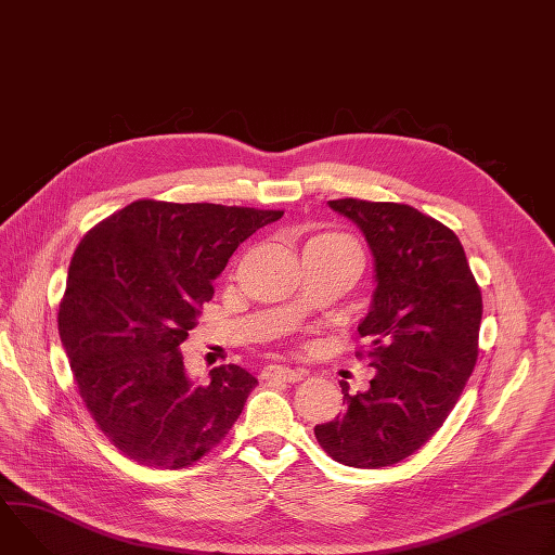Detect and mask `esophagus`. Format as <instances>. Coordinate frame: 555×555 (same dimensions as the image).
Here are the masks:
<instances>
[{
    "mask_svg": "<svg viewBox=\"0 0 555 555\" xmlns=\"http://www.w3.org/2000/svg\"><path fill=\"white\" fill-rule=\"evenodd\" d=\"M300 369H289L283 364H270L261 371V379H283V382H300L302 379Z\"/></svg>",
    "mask_w": 555,
    "mask_h": 555,
    "instance_id": "esophagus-1",
    "label": "esophagus"
}]
</instances>
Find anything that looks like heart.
Here are the masks:
<instances>
[{
    "instance_id": "obj_1",
    "label": "heart",
    "mask_w": 555,
    "mask_h": 555,
    "mask_svg": "<svg viewBox=\"0 0 555 555\" xmlns=\"http://www.w3.org/2000/svg\"><path fill=\"white\" fill-rule=\"evenodd\" d=\"M307 246H353L356 248V242L351 240V236L340 234V232H325V234L313 236Z\"/></svg>"
}]
</instances>
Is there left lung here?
<instances>
[{
	"mask_svg": "<svg viewBox=\"0 0 555 555\" xmlns=\"http://www.w3.org/2000/svg\"><path fill=\"white\" fill-rule=\"evenodd\" d=\"M364 234L375 292L358 325L375 366L369 390L313 428L323 450L351 467H388L417 452L446 422L479 356L483 300L459 236L409 204L332 199Z\"/></svg>",
	"mask_w": 555,
	"mask_h": 555,
	"instance_id": "1",
	"label": "left lung"
}]
</instances>
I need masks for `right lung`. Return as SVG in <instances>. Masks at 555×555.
<instances>
[{
  "instance_id": "right-lung-1",
  "label": "right lung",
  "mask_w": 555,
  "mask_h": 555,
  "mask_svg": "<svg viewBox=\"0 0 555 555\" xmlns=\"http://www.w3.org/2000/svg\"><path fill=\"white\" fill-rule=\"evenodd\" d=\"M281 217L138 199L96 223L74 250L59 336L92 420L129 459L189 467L242 415L257 377L221 364L210 382L195 384L180 345L232 253Z\"/></svg>"
}]
</instances>
